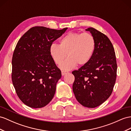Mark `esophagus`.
<instances>
[{
	"instance_id": "1",
	"label": "esophagus",
	"mask_w": 131,
	"mask_h": 131,
	"mask_svg": "<svg viewBox=\"0 0 131 131\" xmlns=\"http://www.w3.org/2000/svg\"><path fill=\"white\" fill-rule=\"evenodd\" d=\"M69 73V72H68V71H61V74H62V76L65 75L67 74V73Z\"/></svg>"
}]
</instances>
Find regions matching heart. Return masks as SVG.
I'll return each instance as SVG.
<instances>
[{
	"instance_id": "1",
	"label": "heart",
	"mask_w": 131,
	"mask_h": 131,
	"mask_svg": "<svg viewBox=\"0 0 131 131\" xmlns=\"http://www.w3.org/2000/svg\"><path fill=\"white\" fill-rule=\"evenodd\" d=\"M96 42L94 37L88 32H70L59 40V45L52 43L49 48L52 59L58 65L61 63L68 54L69 58L60 65L62 70H70L78 65L88 63L94 53Z\"/></svg>"
}]
</instances>
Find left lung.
Masks as SVG:
<instances>
[{
  "instance_id": "8db88e82",
  "label": "left lung",
  "mask_w": 131,
  "mask_h": 131,
  "mask_svg": "<svg viewBox=\"0 0 131 131\" xmlns=\"http://www.w3.org/2000/svg\"><path fill=\"white\" fill-rule=\"evenodd\" d=\"M94 37L95 50L90 61L78 70L72 90L78 101L88 108H95L109 98L115 84L116 58L113 46L103 33L93 28L86 29Z\"/></svg>"
}]
</instances>
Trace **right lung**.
<instances>
[{
	"mask_svg": "<svg viewBox=\"0 0 131 131\" xmlns=\"http://www.w3.org/2000/svg\"><path fill=\"white\" fill-rule=\"evenodd\" d=\"M35 26L19 39L12 58V78L19 98L31 108H41L54 96L61 72L49 48L67 30Z\"/></svg>",
	"mask_w": 131,
	"mask_h": 131,
	"instance_id": "right-lung-1",
	"label": "right lung"
}]
</instances>
